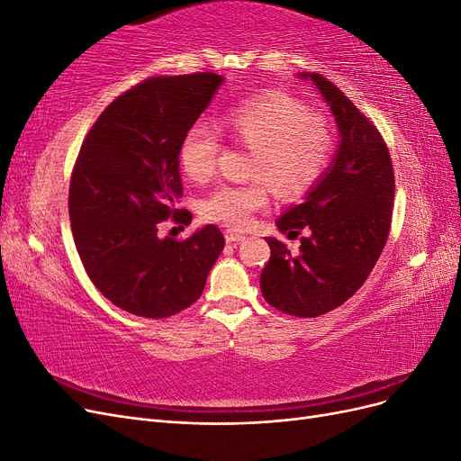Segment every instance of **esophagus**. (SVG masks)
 Returning a JSON list of instances; mask_svg holds the SVG:
<instances>
[{
    "instance_id": "34e87169",
    "label": "esophagus",
    "mask_w": 461,
    "mask_h": 461,
    "mask_svg": "<svg viewBox=\"0 0 461 461\" xmlns=\"http://www.w3.org/2000/svg\"><path fill=\"white\" fill-rule=\"evenodd\" d=\"M225 240H227V244H239V242L246 240V236H244V234H239V232H234V230H227Z\"/></svg>"
}]
</instances>
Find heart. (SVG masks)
<instances>
[{
  "instance_id": "b5f03b06",
  "label": "heart",
  "mask_w": 461,
  "mask_h": 461,
  "mask_svg": "<svg viewBox=\"0 0 461 461\" xmlns=\"http://www.w3.org/2000/svg\"><path fill=\"white\" fill-rule=\"evenodd\" d=\"M236 142L248 146L246 185H221L202 200L207 221L244 229L267 205L269 186L283 196L308 190L329 163L332 136L323 117L310 113L294 97L265 94L249 97L221 117ZM217 131L207 122L190 127L178 148L180 169L192 183H205L215 173Z\"/></svg>"
}]
</instances>
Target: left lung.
<instances>
[{
  "instance_id": "1",
  "label": "left lung",
  "mask_w": 461,
  "mask_h": 461,
  "mask_svg": "<svg viewBox=\"0 0 461 461\" xmlns=\"http://www.w3.org/2000/svg\"><path fill=\"white\" fill-rule=\"evenodd\" d=\"M323 95L339 129L330 165L305 192L303 202L276 219L300 252L267 236L269 263L259 278L273 308L296 317H317L339 308L367 281L388 239L394 173L388 148L369 119L344 92L317 73H302Z\"/></svg>"
}]
</instances>
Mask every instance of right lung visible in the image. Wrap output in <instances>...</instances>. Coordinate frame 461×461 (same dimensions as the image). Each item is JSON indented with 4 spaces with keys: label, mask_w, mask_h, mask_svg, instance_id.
<instances>
[{
    "label": "right lung",
    "mask_w": 461,
    "mask_h": 461,
    "mask_svg": "<svg viewBox=\"0 0 461 461\" xmlns=\"http://www.w3.org/2000/svg\"><path fill=\"white\" fill-rule=\"evenodd\" d=\"M225 82L215 73L148 78L111 102L82 142L68 217L82 265L117 308L163 319L196 302L225 248L217 227L186 240L158 234L165 219L190 225L178 148Z\"/></svg>",
    "instance_id": "obj_1"
}]
</instances>
